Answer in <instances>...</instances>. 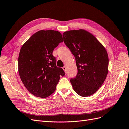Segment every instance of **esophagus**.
I'll return each instance as SVG.
<instances>
[{"label": "esophagus", "instance_id": "esophagus-1", "mask_svg": "<svg viewBox=\"0 0 129 129\" xmlns=\"http://www.w3.org/2000/svg\"><path fill=\"white\" fill-rule=\"evenodd\" d=\"M63 68V71H66V66H64V67H63V68Z\"/></svg>", "mask_w": 129, "mask_h": 129}]
</instances>
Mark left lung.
I'll return each mask as SVG.
<instances>
[{
	"mask_svg": "<svg viewBox=\"0 0 129 129\" xmlns=\"http://www.w3.org/2000/svg\"><path fill=\"white\" fill-rule=\"evenodd\" d=\"M63 41L75 58L77 74L71 79L78 95L88 97L102 86L108 73L109 58L104 47L95 37L84 29L63 33Z\"/></svg>",
	"mask_w": 129,
	"mask_h": 129,
	"instance_id": "8db88e82",
	"label": "left lung"
}]
</instances>
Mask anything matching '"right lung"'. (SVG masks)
Wrapping results in <instances>:
<instances>
[{
  "label": "right lung",
  "instance_id": "add662e5",
  "mask_svg": "<svg viewBox=\"0 0 129 129\" xmlns=\"http://www.w3.org/2000/svg\"><path fill=\"white\" fill-rule=\"evenodd\" d=\"M63 41L57 30H41L34 33L22 45L18 57V72L28 90L37 97L45 99L55 91L65 73L57 67L53 52Z\"/></svg>",
  "mask_w": 129,
  "mask_h": 129
}]
</instances>
